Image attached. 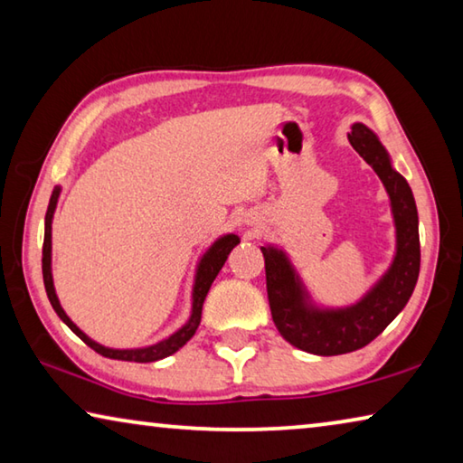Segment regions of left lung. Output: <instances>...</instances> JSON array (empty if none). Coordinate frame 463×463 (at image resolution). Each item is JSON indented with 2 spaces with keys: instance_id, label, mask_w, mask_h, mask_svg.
<instances>
[{
  "instance_id": "left-lung-1",
  "label": "left lung",
  "mask_w": 463,
  "mask_h": 463,
  "mask_svg": "<svg viewBox=\"0 0 463 463\" xmlns=\"http://www.w3.org/2000/svg\"><path fill=\"white\" fill-rule=\"evenodd\" d=\"M347 137L390 195L396 255L388 271L351 307L318 308L284 250L271 245L261 247L273 323L288 343L315 355L351 354L372 343L406 307L420 269L419 214L411 185L392 167L386 148L365 124H354Z\"/></svg>"
}]
</instances>
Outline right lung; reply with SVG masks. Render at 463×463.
I'll use <instances>...</instances> for the list:
<instances>
[{"mask_svg": "<svg viewBox=\"0 0 463 463\" xmlns=\"http://www.w3.org/2000/svg\"><path fill=\"white\" fill-rule=\"evenodd\" d=\"M61 195V185H57L52 190L51 202H49V210H46L44 216V245H43V278H44V288H46V296L52 304L54 312H57L59 318L65 323L71 331L80 336V339L90 345V347L96 351V354L109 357V359H120V362H137V364H148V362H159L163 357L174 355L177 349H182L184 345L192 339L195 328H198L200 320H202V307L203 300H206V294L213 281L216 279L218 271L222 269V265L229 257L231 250L239 245V237L237 234H224V237L216 239L214 245L210 247L206 253L202 255V260L198 263V269H195V281H194V292H192V315L190 320L175 331L174 335H169L167 339H163L155 345H148V347H138V349H109L104 347V345L96 343L93 339H90L80 326H77L71 318L65 315L62 310L57 292H54V284H52V271H51V250H52V216H54V208H57Z\"/></svg>", "mask_w": 463, "mask_h": 463, "instance_id": "1", "label": "right lung"}]
</instances>
